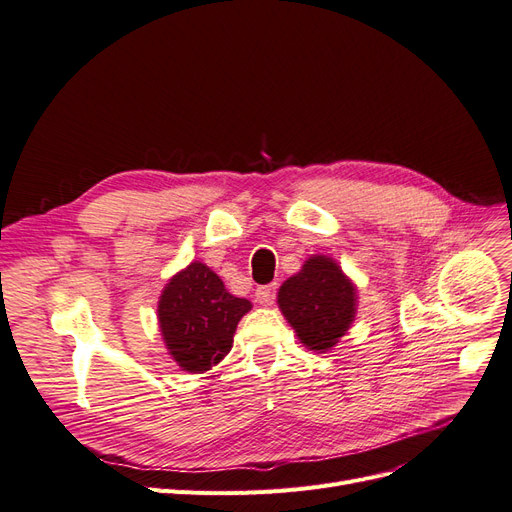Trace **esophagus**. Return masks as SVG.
Here are the masks:
<instances>
[{
    "label": "esophagus",
    "mask_w": 512,
    "mask_h": 512,
    "mask_svg": "<svg viewBox=\"0 0 512 512\" xmlns=\"http://www.w3.org/2000/svg\"><path fill=\"white\" fill-rule=\"evenodd\" d=\"M275 292H277V284H267V286H260L258 290H256V303H260V305H273V301H275Z\"/></svg>",
    "instance_id": "1"
}]
</instances>
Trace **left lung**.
<instances>
[{"instance_id": "1", "label": "left lung", "mask_w": 512, "mask_h": 512, "mask_svg": "<svg viewBox=\"0 0 512 512\" xmlns=\"http://www.w3.org/2000/svg\"><path fill=\"white\" fill-rule=\"evenodd\" d=\"M277 305L305 348L327 352L354 320L356 286L333 258L309 256L301 271L282 284Z\"/></svg>"}]
</instances>
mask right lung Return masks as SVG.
<instances>
[{"instance_id":"obj_1","label":"right lung","mask_w":512,"mask_h":512,"mask_svg":"<svg viewBox=\"0 0 512 512\" xmlns=\"http://www.w3.org/2000/svg\"><path fill=\"white\" fill-rule=\"evenodd\" d=\"M252 303L224 288V282L203 262L170 277L158 301L162 339L177 365L203 374L218 365L232 348L239 320Z\"/></svg>"}]
</instances>
